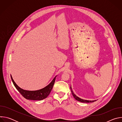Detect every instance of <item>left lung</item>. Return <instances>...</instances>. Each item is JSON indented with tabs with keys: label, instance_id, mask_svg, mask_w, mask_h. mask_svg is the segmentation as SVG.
Listing matches in <instances>:
<instances>
[{
	"label": "left lung",
	"instance_id": "obj_1",
	"mask_svg": "<svg viewBox=\"0 0 122 122\" xmlns=\"http://www.w3.org/2000/svg\"><path fill=\"white\" fill-rule=\"evenodd\" d=\"M71 91L72 92V94L73 95V96L75 98V99L80 102H83V103H89V102H93L94 101H96V100H92V101H91V100H84V99H81L80 98V97H78L77 96H76L74 94V93L73 92V91L72 90V88H71Z\"/></svg>",
	"mask_w": 122,
	"mask_h": 122
}]
</instances>
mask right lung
Returning <instances> with one entry per match:
<instances>
[{
    "label": "right lung",
    "instance_id": "add662e5",
    "mask_svg": "<svg viewBox=\"0 0 122 122\" xmlns=\"http://www.w3.org/2000/svg\"><path fill=\"white\" fill-rule=\"evenodd\" d=\"M56 77L54 78L53 81H51V82L49 85L46 86L45 87L41 90L37 91H27L23 90L20 88L16 84V83L13 81L11 76V79L16 88L25 98L33 100H41L46 98L50 94L55 83Z\"/></svg>",
    "mask_w": 122,
    "mask_h": 122
}]
</instances>
